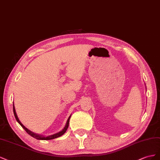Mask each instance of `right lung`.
Wrapping results in <instances>:
<instances>
[{
	"label": "right lung",
	"mask_w": 160,
	"mask_h": 160,
	"mask_svg": "<svg viewBox=\"0 0 160 160\" xmlns=\"http://www.w3.org/2000/svg\"><path fill=\"white\" fill-rule=\"evenodd\" d=\"M13 112H14V115H15V117L16 118L17 121L19 123L20 125L23 128L25 131L27 132V133H28L29 135H30L31 137H33V138H35L36 139H38V140H51V139H56V138H59V137H60L62 135H63V134H64L66 133V131H67L68 128V125H69V121H70V117H71V115H70V117H68V120H67V122L66 123V125L65 127H63V129L59 131L58 133H56L55 134H53V135H48V136H44V135H39V134H37V133H33V132L31 131L30 130H29L27 128H26V127L22 124V123L21 122V121H19V118H18L17 115V113H16V111H15V106H14V102H13Z\"/></svg>",
	"instance_id": "right-lung-1"
}]
</instances>
